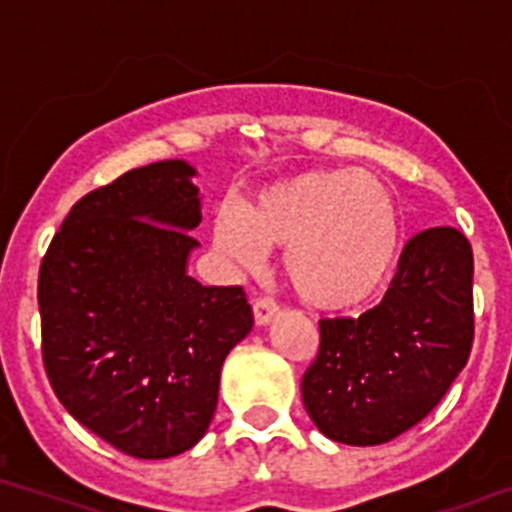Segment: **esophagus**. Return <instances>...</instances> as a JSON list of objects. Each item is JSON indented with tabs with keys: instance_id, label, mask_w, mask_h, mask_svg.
Masks as SVG:
<instances>
[{
	"instance_id": "1",
	"label": "esophagus",
	"mask_w": 512,
	"mask_h": 512,
	"mask_svg": "<svg viewBox=\"0 0 512 512\" xmlns=\"http://www.w3.org/2000/svg\"><path fill=\"white\" fill-rule=\"evenodd\" d=\"M276 314H279V307H276V302H271V299H256V302H253V322L259 327L269 325Z\"/></svg>"
}]
</instances>
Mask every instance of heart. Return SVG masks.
Listing matches in <instances>:
<instances>
[{
  "label": "heart",
  "instance_id": "1",
  "mask_svg": "<svg viewBox=\"0 0 512 512\" xmlns=\"http://www.w3.org/2000/svg\"><path fill=\"white\" fill-rule=\"evenodd\" d=\"M213 243L246 269L281 251V274L304 304L342 312L381 292L398 261L403 220L386 185L358 170H309L220 205Z\"/></svg>",
  "mask_w": 512,
  "mask_h": 512
}]
</instances>
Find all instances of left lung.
<instances>
[{
    "label": "left lung",
    "instance_id": "8db88e82",
    "mask_svg": "<svg viewBox=\"0 0 512 512\" xmlns=\"http://www.w3.org/2000/svg\"><path fill=\"white\" fill-rule=\"evenodd\" d=\"M472 274L464 233L429 228L406 243L378 307L358 320L320 322L302 398L327 439L386 444L442 401L472 350Z\"/></svg>",
    "mask_w": 512,
    "mask_h": 512
}]
</instances>
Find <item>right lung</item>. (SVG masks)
Here are the masks:
<instances>
[{
    "mask_svg": "<svg viewBox=\"0 0 512 512\" xmlns=\"http://www.w3.org/2000/svg\"><path fill=\"white\" fill-rule=\"evenodd\" d=\"M198 170L162 159L88 192L37 281L42 360L68 414L137 459L205 437L225 355L251 332L241 287L187 274L203 220Z\"/></svg>",
    "mask_w": 512,
    "mask_h": 512,
    "instance_id": "1",
    "label": "right lung"
}]
</instances>
